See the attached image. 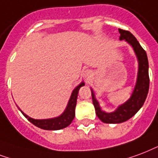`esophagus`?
<instances>
[{
  "label": "esophagus",
  "instance_id": "1",
  "mask_svg": "<svg viewBox=\"0 0 158 158\" xmlns=\"http://www.w3.org/2000/svg\"><path fill=\"white\" fill-rule=\"evenodd\" d=\"M83 76H84V77H85V79H90V78L92 77V72H91L90 70L84 71Z\"/></svg>",
  "mask_w": 158,
  "mask_h": 158
}]
</instances>
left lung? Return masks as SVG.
Returning <instances> with one entry per match:
<instances>
[{"label": "left lung", "mask_w": 158, "mask_h": 158, "mask_svg": "<svg viewBox=\"0 0 158 158\" xmlns=\"http://www.w3.org/2000/svg\"><path fill=\"white\" fill-rule=\"evenodd\" d=\"M118 32L120 34L119 40H125V42L133 48L139 62V70L136 84L130 98L118 106L115 110L110 113H107L101 110L98 101L96 99L94 90L92 88H90L96 115L103 123H123L132 118L143 106L149 89L148 60L145 50L141 47L136 38L129 31L118 29Z\"/></svg>", "instance_id": "obj_1"}]
</instances>
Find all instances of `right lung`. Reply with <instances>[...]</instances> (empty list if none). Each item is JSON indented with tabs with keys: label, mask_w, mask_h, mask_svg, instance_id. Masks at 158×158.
I'll return each mask as SVG.
<instances>
[{
	"label": "right lung",
	"mask_w": 158,
	"mask_h": 158,
	"mask_svg": "<svg viewBox=\"0 0 158 158\" xmlns=\"http://www.w3.org/2000/svg\"><path fill=\"white\" fill-rule=\"evenodd\" d=\"M84 85H85V82L81 81L73 90L65 110L62 112V114H60L59 116L55 117V118H45V119H35V118H33L27 115L26 114H24L18 106L17 107L19 108V110L21 111L23 115L26 118H28V120L29 122H31L34 125L37 126L38 128L45 129V130H59V129H64L66 127H68V125H70V123L73 122V118L75 117V108L76 106H77L78 91L80 90V88Z\"/></svg>",
	"instance_id": "1"
}]
</instances>
